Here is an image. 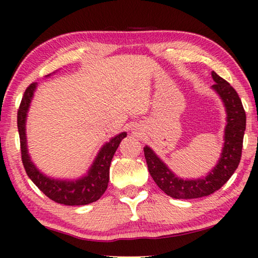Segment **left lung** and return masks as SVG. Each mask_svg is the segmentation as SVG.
Here are the masks:
<instances>
[{
  "instance_id": "1",
  "label": "left lung",
  "mask_w": 258,
  "mask_h": 258,
  "mask_svg": "<svg viewBox=\"0 0 258 258\" xmlns=\"http://www.w3.org/2000/svg\"><path fill=\"white\" fill-rule=\"evenodd\" d=\"M212 77L215 81L212 89L220 95L224 103L226 126L223 150L218 163L208 175L197 180H183L177 177L149 147L143 148L150 175L156 184L172 198L194 199L214 194L229 181L241 159L243 134L246 130V112L241 100L237 91L215 72H212Z\"/></svg>"
}]
</instances>
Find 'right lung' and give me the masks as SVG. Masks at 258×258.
<instances>
[{"label": "right lung", "mask_w": 258, "mask_h": 258, "mask_svg": "<svg viewBox=\"0 0 258 258\" xmlns=\"http://www.w3.org/2000/svg\"><path fill=\"white\" fill-rule=\"evenodd\" d=\"M35 89H36V83H32L26 89L18 109V131L20 138L21 159H23L26 173H27L30 180L34 182V184L47 198L55 203L67 205V206H81V205L97 202L107 190L111 159L120 141L127 134L123 132L116 135L101 148L97 158L93 161V165L87 172V175L73 181L54 180V178L46 176L38 171L36 166L30 160L27 150V142H26L27 141L26 140V117H27V111L30 106V101L33 99Z\"/></svg>", "instance_id": "obj_1"}]
</instances>
